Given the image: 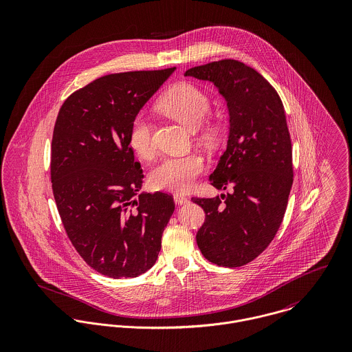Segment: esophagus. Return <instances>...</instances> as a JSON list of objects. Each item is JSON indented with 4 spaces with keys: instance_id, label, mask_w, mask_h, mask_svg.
<instances>
[{
    "instance_id": "1",
    "label": "esophagus",
    "mask_w": 352,
    "mask_h": 352,
    "mask_svg": "<svg viewBox=\"0 0 352 352\" xmlns=\"http://www.w3.org/2000/svg\"><path fill=\"white\" fill-rule=\"evenodd\" d=\"M173 199L176 201V204H186V203H188V198L182 195V194H175Z\"/></svg>"
}]
</instances>
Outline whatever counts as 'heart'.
Instances as JSON below:
<instances>
[{
	"instance_id": "1",
	"label": "heart",
	"mask_w": 352,
	"mask_h": 352,
	"mask_svg": "<svg viewBox=\"0 0 352 352\" xmlns=\"http://www.w3.org/2000/svg\"><path fill=\"white\" fill-rule=\"evenodd\" d=\"M158 108L180 122L188 130L199 131L204 142H214L219 129L215 123H203L211 108L208 95L198 85L182 81L172 85L158 101ZM129 145L141 158H151L155 153L153 141V124L145 113H138L129 130ZM204 170V160L199 154L172 155L164 158L151 173L154 188L172 192H184Z\"/></svg>"
}]
</instances>
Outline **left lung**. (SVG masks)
Here are the masks:
<instances>
[{"label": "left lung", "mask_w": 352, "mask_h": 352, "mask_svg": "<svg viewBox=\"0 0 352 352\" xmlns=\"http://www.w3.org/2000/svg\"><path fill=\"white\" fill-rule=\"evenodd\" d=\"M184 76L211 81L228 101L229 140L211 186L232 194L192 198L206 212L197 233L201 254L222 267H241L274 240L293 186V151L282 100L254 69L221 59Z\"/></svg>", "instance_id": "left-lung-1"}]
</instances>
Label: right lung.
Returning <instances> with one entry per match:
<instances>
[{"label": "right lung", "instance_id": "1", "mask_svg": "<svg viewBox=\"0 0 352 352\" xmlns=\"http://www.w3.org/2000/svg\"><path fill=\"white\" fill-rule=\"evenodd\" d=\"M176 67L115 73L62 104L51 142V186L69 240L101 275L146 272L175 211L172 195L138 194L144 173L129 145L133 119Z\"/></svg>", "mask_w": 352, "mask_h": 352}]
</instances>
